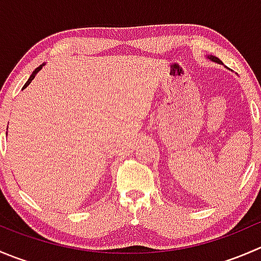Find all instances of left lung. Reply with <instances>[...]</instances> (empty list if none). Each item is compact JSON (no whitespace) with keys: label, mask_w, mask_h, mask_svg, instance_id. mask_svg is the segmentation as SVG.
<instances>
[{"label":"left lung","mask_w":261,"mask_h":261,"mask_svg":"<svg viewBox=\"0 0 261 261\" xmlns=\"http://www.w3.org/2000/svg\"><path fill=\"white\" fill-rule=\"evenodd\" d=\"M210 59H212L213 62H217V63H221V60L218 59V58H216V57H210Z\"/></svg>","instance_id":"8db88e82"}]
</instances>
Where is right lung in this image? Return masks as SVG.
<instances>
[{
    "label": "right lung",
    "instance_id": "obj_1",
    "mask_svg": "<svg viewBox=\"0 0 261 261\" xmlns=\"http://www.w3.org/2000/svg\"><path fill=\"white\" fill-rule=\"evenodd\" d=\"M41 68H43V65H40V67H38V68H36V69H35V70H34V72H33V74H31V75H30V78H29V80H28V82H26V83H25V86H23V88H25V87H28V86H29V84H30V83H31V81H33V80H34V78H35L36 73H38V72H39V70H40V69H41Z\"/></svg>",
    "mask_w": 261,
    "mask_h": 261
}]
</instances>
